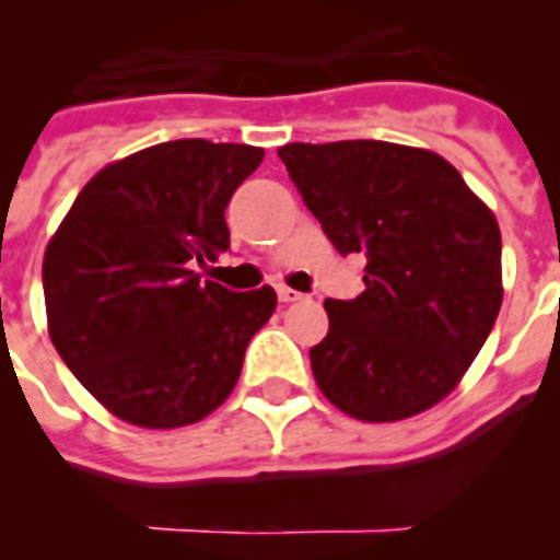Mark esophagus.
I'll list each match as a JSON object with an SVG mask.
<instances>
[{"instance_id": "34e87169", "label": "esophagus", "mask_w": 560, "mask_h": 560, "mask_svg": "<svg viewBox=\"0 0 560 560\" xmlns=\"http://www.w3.org/2000/svg\"><path fill=\"white\" fill-rule=\"evenodd\" d=\"M277 300H280V303H300V300H303V294H300V291H294V289H289V285H280V289H277Z\"/></svg>"}]
</instances>
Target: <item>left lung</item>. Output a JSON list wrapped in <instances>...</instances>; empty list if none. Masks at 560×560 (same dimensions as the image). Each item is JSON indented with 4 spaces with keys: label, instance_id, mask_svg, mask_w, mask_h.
Segmentation results:
<instances>
[{
    "label": "left lung",
    "instance_id": "8db88e82",
    "mask_svg": "<svg viewBox=\"0 0 560 560\" xmlns=\"http://www.w3.org/2000/svg\"><path fill=\"white\" fill-rule=\"evenodd\" d=\"M339 255L361 252L364 291L328 300L311 348L325 398L355 420H404L446 398L497 323L502 235L457 167L381 140L280 148Z\"/></svg>",
    "mask_w": 560,
    "mask_h": 560
}]
</instances>
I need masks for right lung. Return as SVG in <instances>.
Listing matches in <instances>:
<instances>
[{
  "label": "right lung",
  "instance_id": "right-lung-1",
  "mask_svg": "<svg viewBox=\"0 0 560 560\" xmlns=\"http://www.w3.org/2000/svg\"><path fill=\"white\" fill-rule=\"evenodd\" d=\"M260 162L235 142L151 145L103 167L47 244L49 339L120 420L187 427L235 387L277 294L230 291L192 266L230 249L224 210Z\"/></svg>",
  "mask_w": 560,
  "mask_h": 560
}]
</instances>
